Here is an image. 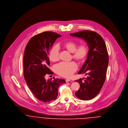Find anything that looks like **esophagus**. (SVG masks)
<instances>
[{
  "mask_svg": "<svg viewBox=\"0 0 128 128\" xmlns=\"http://www.w3.org/2000/svg\"><path fill=\"white\" fill-rule=\"evenodd\" d=\"M66 82H69V81H71V80L69 79H66Z\"/></svg>",
  "mask_w": 128,
  "mask_h": 128,
  "instance_id": "1",
  "label": "esophagus"
}]
</instances>
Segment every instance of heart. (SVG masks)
<instances>
[{
  "mask_svg": "<svg viewBox=\"0 0 128 128\" xmlns=\"http://www.w3.org/2000/svg\"><path fill=\"white\" fill-rule=\"evenodd\" d=\"M61 47L72 53V58L78 62H83L88 54V48L84 44H81L77 47V44L73 41H68L62 43ZM50 60L56 62L59 60V50L56 46L53 47L49 53ZM77 69V64L73 62H60L55 67V72L60 76L70 77Z\"/></svg>",
  "mask_w": 128,
  "mask_h": 128,
  "instance_id": "1",
  "label": "heart"
}]
</instances>
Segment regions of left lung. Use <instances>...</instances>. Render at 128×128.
<instances>
[{
  "label": "left lung",
  "instance_id": "obj_1",
  "mask_svg": "<svg viewBox=\"0 0 128 128\" xmlns=\"http://www.w3.org/2000/svg\"><path fill=\"white\" fill-rule=\"evenodd\" d=\"M70 35L83 39L89 48L87 58L78 73L88 76L75 81L80 84L75 95L80 100H90L99 93L106 80L109 60L106 46L102 36L93 31L82 30Z\"/></svg>",
  "mask_w": 128,
  "mask_h": 128
}]
</instances>
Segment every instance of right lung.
I'll list each match as a JSON object with an SVG mask.
<instances>
[{"mask_svg": "<svg viewBox=\"0 0 128 128\" xmlns=\"http://www.w3.org/2000/svg\"><path fill=\"white\" fill-rule=\"evenodd\" d=\"M60 35L45 32L32 37L28 43L24 56V75L26 83L34 95L39 100L50 102L58 96L59 86L66 83L64 79L46 80V74H53L48 68L49 51Z\"/></svg>", "mask_w": 128, "mask_h": 128, "instance_id": "1", "label": "right lung"}]
</instances>
